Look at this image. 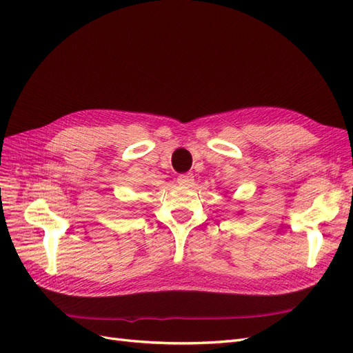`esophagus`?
<instances>
[{"label":"esophagus","instance_id":"1","mask_svg":"<svg viewBox=\"0 0 353 353\" xmlns=\"http://www.w3.org/2000/svg\"><path fill=\"white\" fill-rule=\"evenodd\" d=\"M176 183L179 185H191V184L194 183V176L191 175V174H181L176 178Z\"/></svg>","mask_w":353,"mask_h":353}]
</instances>
